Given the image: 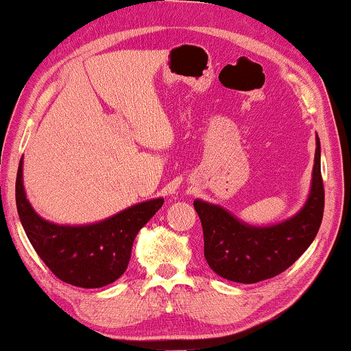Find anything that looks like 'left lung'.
I'll use <instances>...</instances> for the list:
<instances>
[{
  "mask_svg": "<svg viewBox=\"0 0 351 351\" xmlns=\"http://www.w3.org/2000/svg\"><path fill=\"white\" fill-rule=\"evenodd\" d=\"M319 138L316 137L313 180L299 214L273 227H251L220 208L196 199L204 234V257L225 280L252 285L280 275L304 254L318 233L324 213Z\"/></svg>",
  "mask_w": 351,
  "mask_h": 351,
  "instance_id": "left-lung-1",
  "label": "left lung"
}]
</instances>
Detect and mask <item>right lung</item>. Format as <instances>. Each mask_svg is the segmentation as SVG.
I'll list each match as a JSON object with an SVG mask.
<instances>
[{
	"instance_id": "1",
	"label": "right lung",
	"mask_w": 351,
	"mask_h": 351,
	"mask_svg": "<svg viewBox=\"0 0 351 351\" xmlns=\"http://www.w3.org/2000/svg\"><path fill=\"white\" fill-rule=\"evenodd\" d=\"M162 203V198L145 201L93 225H56L41 219L27 201L22 184V160L19 165L16 204L22 227L46 267L60 281L71 286L94 289L117 281L126 271L138 230Z\"/></svg>"
}]
</instances>
